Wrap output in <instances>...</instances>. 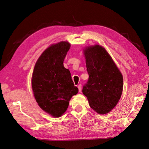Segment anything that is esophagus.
<instances>
[{"mask_svg": "<svg viewBox=\"0 0 149 149\" xmlns=\"http://www.w3.org/2000/svg\"><path fill=\"white\" fill-rule=\"evenodd\" d=\"M78 88H79V91L80 92L81 91V84H80L78 85Z\"/></svg>", "mask_w": 149, "mask_h": 149, "instance_id": "obj_1", "label": "esophagus"}]
</instances>
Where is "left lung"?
Returning a JSON list of instances; mask_svg holds the SVG:
<instances>
[{
  "mask_svg": "<svg viewBox=\"0 0 149 149\" xmlns=\"http://www.w3.org/2000/svg\"><path fill=\"white\" fill-rule=\"evenodd\" d=\"M84 53L89 79L83 86V93L92 109L99 114H106L116 106L121 98L123 75L103 47L91 46Z\"/></svg>",
  "mask_w": 149,
  "mask_h": 149,
  "instance_id": "8db88e82",
  "label": "left lung"
}]
</instances>
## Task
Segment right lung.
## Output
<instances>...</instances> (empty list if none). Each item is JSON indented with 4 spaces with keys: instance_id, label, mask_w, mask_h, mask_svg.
Returning <instances> with one entry per match:
<instances>
[{
    "instance_id": "obj_1",
    "label": "right lung",
    "mask_w": 149,
    "mask_h": 149,
    "mask_svg": "<svg viewBox=\"0 0 149 149\" xmlns=\"http://www.w3.org/2000/svg\"><path fill=\"white\" fill-rule=\"evenodd\" d=\"M68 42L48 47L37 60L32 76V88L38 106L53 117L67 110L69 101L79 92L70 71L63 66L70 48Z\"/></svg>"
}]
</instances>
